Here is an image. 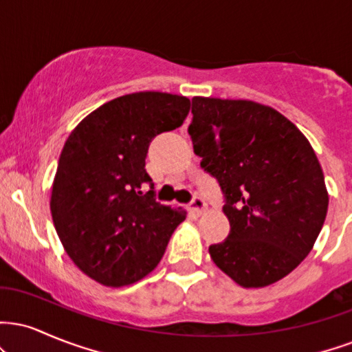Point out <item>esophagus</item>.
Wrapping results in <instances>:
<instances>
[{"instance_id":"1","label":"esophagus","mask_w":352,"mask_h":352,"mask_svg":"<svg viewBox=\"0 0 352 352\" xmlns=\"http://www.w3.org/2000/svg\"><path fill=\"white\" fill-rule=\"evenodd\" d=\"M192 210L197 213V215H201V213L207 212V201L201 199L200 195H195L192 200Z\"/></svg>"}]
</instances>
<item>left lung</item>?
I'll return each mask as SVG.
<instances>
[{
    "instance_id": "left-lung-1",
    "label": "left lung",
    "mask_w": 352,
    "mask_h": 352,
    "mask_svg": "<svg viewBox=\"0 0 352 352\" xmlns=\"http://www.w3.org/2000/svg\"><path fill=\"white\" fill-rule=\"evenodd\" d=\"M188 127L200 165L220 184L228 238L208 248L243 288L280 281L308 256L328 213L324 173L309 140L276 109L193 98Z\"/></svg>"
}]
</instances>
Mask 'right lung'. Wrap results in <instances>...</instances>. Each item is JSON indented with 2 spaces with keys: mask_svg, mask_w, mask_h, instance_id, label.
Masks as SVG:
<instances>
[{
  "mask_svg": "<svg viewBox=\"0 0 352 352\" xmlns=\"http://www.w3.org/2000/svg\"><path fill=\"white\" fill-rule=\"evenodd\" d=\"M188 111L184 96L132 92L92 111L67 137L52 182V221L74 265L100 285L147 276L185 220V210L153 199L145 157L153 137L180 127Z\"/></svg>",
  "mask_w": 352,
  "mask_h": 352,
  "instance_id": "right-lung-1",
  "label": "right lung"
}]
</instances>
